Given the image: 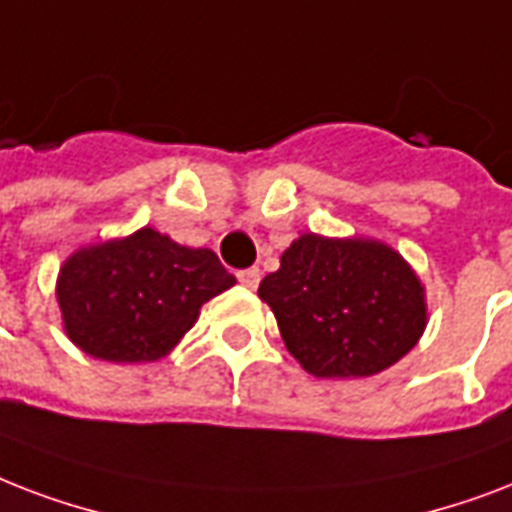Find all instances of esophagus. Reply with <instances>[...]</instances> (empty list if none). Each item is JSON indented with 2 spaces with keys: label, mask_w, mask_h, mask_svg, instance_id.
I'll use <instances>...</instances> for the list:
<instances>
[{
  "label": "esophagus",
  "mask_w": 512,
  "mask_h": 512,
  "mask_svg": "<svg viewBox=\"0 0 512 512\" xmlns=\"http://www.w3.org/2000/svg\"><path fill=\"white\" fill-rule=\"evenodd\" d=\"M259 269L256 267H251V269H240V272H237V280H240V283L245 285V288H256V285H259Z\"/></svg>",
  "instance_id": "obj_1"
}]
</instances>
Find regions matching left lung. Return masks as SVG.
Masks as SVG:
<instances>
[{
	"label": "left lung",
	"instance_id": "1",
	"mask_svg": "<svg viewBox=\"0 0 512 512\" xmlns=\"http://www.w3.org/2000/svg\"><path fill=\"white\" fill-rule=\"evenodd\" d=\"M285 347L320 379L379 374L427 326L425 288L398 251L363 237L301 235L259 285Z\"/></svg>",
	"mask_w": 512,
	"mask_h": 512
}]
</instances>
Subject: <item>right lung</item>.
Instances as JSON below:
<instances>
[{
	"label": "right lung",
	"mask_w": 512,
	"mask_h": 512,
	"mask_svg": "<svg viewBox=\"0 0 512 512\" xmlns=\"http://www.w3.org/2000/svg\"><path fill=\"white\" fill-rule=\"evenodd\" d=\"M235 285L219 256L144 227L63 261L58 307L79 350L112 363L165 358L200 307Z\"/></svg>",
	"instance_id": "right-lung-1"
}]
</instances>
